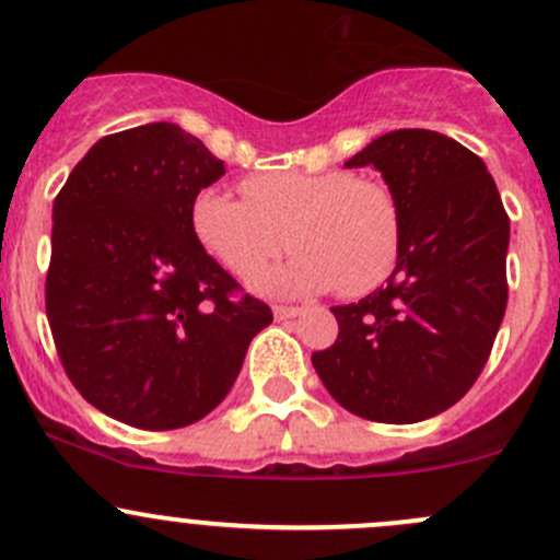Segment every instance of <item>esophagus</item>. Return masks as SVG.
<instances>
[{
    "label": "esophagus",
    "mask_w": 560,
    "mask_h": 560,
    "mask_svg": "<svg viewBox=\"0 0 560 560\" xmlns=\"http://www.w3.org/2000/svg\"><path fill=\"white\" fill-rule=\"evenodd\" d=\"M301 312H303L301 306H273L276 319H292V316H298Z\"/></svg>",
    "instance_id": "obj_1"
}]
</instances>
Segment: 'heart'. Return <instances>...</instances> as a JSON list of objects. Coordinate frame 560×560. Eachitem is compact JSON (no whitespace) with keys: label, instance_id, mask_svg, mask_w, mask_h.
Segmentation results:
<instances>
[{"label":"heart","instance_id":"1","mask_svg":"<svg viewBox=\"0 0 560 560\" xmlns=\"http://www.w3.org/2000/svg\"><path fill=\"white\" fill-rule=\"evenodd\" d=\"M241 195L197 191L191 230L238 279H257L290 244L292 262L265 281L276 292L360 298L389 279L400 254V208L385 184L347 171H268L241 180Z\"/></svg>","mask_w":560,"mask_h":560}]
</instances>
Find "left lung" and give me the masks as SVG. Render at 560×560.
<instances>
[{
  "mask_svg": "<svg viewBox=\"0 0 560 560\" xmlns=\"http://www.w3.org/2000/svg\"><path fill=\"white\" fill-rule=\"evenodd\" d=\"M349 167L374 165L400 208L385 287L330 308L332 347L312 354L322 385L374 422H420L471 389L506 312L510 217L474 151L431 129H393Z\"/></svg>",
  "mask_w": 560,
  "mask_h": 560,
  "instance_id": "obj_1",
  "label": "left lung"
}]
</instances>
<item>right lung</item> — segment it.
Masks as SVG:
<instances>
[{
  "label": "right lung",
  "mask_w": 560,
  "mask_h": 560,
  "mask_svg": "<svg viewBox=\"0 0 560 560\" xmlns=\"http://www.w3.org/2000/svg\"><path fill=\"white\" fill-rule=\"evenodd\" d=\"M222 175L202 140L160 121L97 140L56 195L45 312L65 374L113 420H202L273 322L191 230V200Z\"/></svg>",
  "instance_id": "right-lung-1"
}]
</instances>
